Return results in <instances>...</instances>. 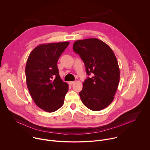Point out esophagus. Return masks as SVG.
Masks as SVG:
<instances>
[{
    "mask_svg": "<svg viewBox=\"0 0 150 150\" xmlns=\"http://www.w3.org/2000/svg\"><path fill=\"white\" fill-rule=\"evenodd\" d=\"M74 83H75V81H69V82H68V83H69V85H72V84Z\"/></svg>",
    "mask_w": 150,
    "mask_h": 150,
    "instance_id": "34e87169",
    "label": "esophagus"
}]
</instances>
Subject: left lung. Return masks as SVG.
<instances>
[{
  "mask_svg": "<svg viewBox=\"0 0 150 150\" xmlns=\"http://www.w3.org/2000/svg\"><path fill=\"white\" fill-rule=\"evenodd\" d=\"M73 50L83 60L87 74L79 93L83 104L89 109L100 111L113 100L117 91L120 71L112 49L97 38L76 41Z\"/></svg>",
  "mask_w": 150,
  "mask_h": 150,
  "instance_id": "left-lung-1",
  "label": "left lung"
}]
</instances>
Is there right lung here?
I'll return each mask as SVG.
<instances>
[{
  "instance_id": "right-lung-1",
  "label": "right lung",
  "mask_w": 150,
  "mask_h": 150,
  "mask_svg": "<svg viewBox=\"0 0 150 150\" xmlns=\"http://www.w3.org/2000/svg\"><path fill=\"white\" fill-rule=\"evenodd\" d=\"M69 44L65 41L41 45L30 54L26 63L27 87L34 103L51 113L60 109L68 91V84L59 74L57 62Z\"/></svg>"
}]
</instances>
